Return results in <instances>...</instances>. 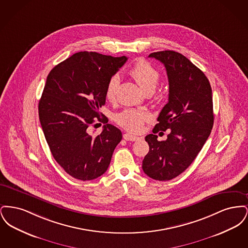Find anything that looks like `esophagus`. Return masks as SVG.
<instances>
[{
    "label": "esophagus",
    "mask_w": 248,
    "mask_h": 248,
    "mask_svg": "<svg viewBox=\"0 0 248 248\" xmlns=\"http://www.w3.org/2000/svg\"><path fill=\"white\" fill-rule=\"evenodd\" d=\"M124 139L127 141H137L140 138L137 137V136H134L130 133H125V134H124Z\"/></svg>",
    "instance_id": "1"
}]
</instances>
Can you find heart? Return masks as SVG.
<instances>
[{
  "instance_id": "heart-1",
  "label": "heart",
  "mask_w": 248,
  "mask_h": 248,
  "mask_svg": "<svg viewBox=\"0 0 248 248\" xmlns=\"http://www.w3.org/2000/svg\"><path fill=\"white\" fill-rule=\"evenodd\" d=\"M129 74L146 93L154 92L161 78L160 71L144 59H139L134 63L130 68ZM119 83L120 78L116 74L108 79L105 94L107 99L109 101H114L116 99ZM149 118V114L141 109L125 108L116 115V122L124 129L139 133Z\"/></svg>"
}]
</instances>
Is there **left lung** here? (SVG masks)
I'll use <instances>...</instances> for the list:
<instances>
[{
  "instance_id": "left-lung-1",
  "label": "left lung",
  "mask_w": 248,
  "mask_h": 248,
  "mask_svg": "<svg viewBox=\"0 0 248 248\" xmlns=\"http://www.w3.org/2000/svg\"><path fill=\"white\" fill-rule=\"evenodd\" d=\"M149 58L165 65L169 94L154 134L145 138L150 151L142 169L148 177L165 181L184 172L207 140L214 124L212 89L204 73L177 52H155ZM167 129H170L168 140L159 142L155 134Z\"/></svg>"
}]
</instances>
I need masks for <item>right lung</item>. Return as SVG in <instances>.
<instances>
[{"mask_svg": "<svg viewBox=\"0 0 248 248\" xmlns=\"http://www.w3.org/2000/svg\"><path fill=\"white\" fill-rule=\"evenodd\" d=\"M95 52H79L49 72L39 101V118L55 160L76 179L92 180L108 169L122 132L107 124L101 134L88 132L94 120L108 123L99 108L108 79L126 62Z\"/></svg>", "mask_w": 248, "mask_h": 248, "instance_id": "1", "label": "right lung"}]
</instances>
